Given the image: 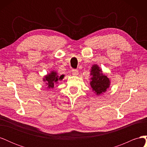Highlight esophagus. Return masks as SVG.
<instances>
[{
  "instance_id": "obj_1",
  "label": "esophagus",
  "mask_w": 147,
  "mask_h": 147,
  "mask_svg": "<svg viewBox=\"0 0 147 147\" xmlns=\"http://www.w3.org/2000/svg\"><path fill=\"white\" fill-rule=\"evenodd\" d=\"M72 72L74 75H77L78 74V71L77 69H73L72 70Z\"/></svg>"
}]
</instances>
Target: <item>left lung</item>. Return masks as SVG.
Here are the masks:
<instances>
[{"instance_id":"1","label":"left lung","mask_w":147,"mask_h":147,"mask_svg":"<svg viewBox=\"0 0 147 147\" xmlns=\"http://www.w3.org/2000/svg\"><path fill=\"white\" fill-rule=\"evenodd\" d=\"M90 85L92 90L97 96L105 92L110 85V80L103 74L102 69L98 65L94 64L90 71Z\"/></svg>"}]
</instances>
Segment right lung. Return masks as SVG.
<instances>
[{"label":"right lung","mask_w":147,"mask_h":147,"mask_svg":"<svg viewBox=\"0 0 147 147\" xmlns=\"http://www.w3.org/2000/svg\"><path fill=\"white\" fill-rule=\"evenodd\" d=\"M64 77V75H59L54 70L51 71L50 73L44 76L43 78V81L45 82V86L48 89L54 88L55 84H57L59 81L62 80Z\"/></svg>","instance_id":"right-lung-1"}]
</instances>
